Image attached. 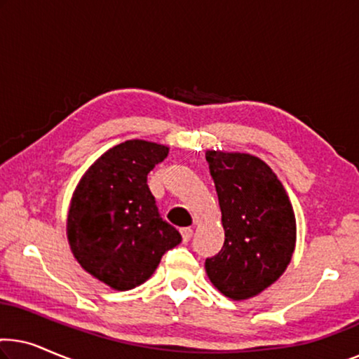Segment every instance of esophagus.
I'll use <instances>...</instances> for the list:
<instances>
[{"mask_svg":"<svg viewBox=\"0 0 359 359\" xmlns=\"http://www.w3.org/2000/svg\"><path fill=\"white\" fill-rule=\"evenodd\" d=\"M193 229H189V227H186V229H181V237H183V242L184 243H188L191 238H193Z\"/></svg>","mask_w":359,"mask_h":359,"instance_id":"obj_1","label":"esophagus"}]
</instances>
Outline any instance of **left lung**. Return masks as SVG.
<instances>
[{"instance_id":"1","label":"left lung","mask_w":359,"mask_h":359,"mask_svg":"<svg viewBox=\"0 0 359 359\" xmlns=\"http://www.w3.org/2000/svg\"><path fill=\"white\" fill-rule=\"evenodd\" d=\"M225 230L224 247L205 259L210 283L233 301L255 297L291 263L296 215L273 170L248 154L205 151Z\"/></svg>"}]
</instances>
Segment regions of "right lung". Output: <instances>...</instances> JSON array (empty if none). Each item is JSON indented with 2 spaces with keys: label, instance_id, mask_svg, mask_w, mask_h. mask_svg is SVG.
I'll use <instances>...</instances> for the list:
<instances>
[{
  "label": "right lung",
  "instance_id": "right-lung-1",
  "mask_svg": "<svg viewBox=\"0 0 359 359\" xmlns=\"http://www.w3.org/2000/svg\"><path fill=\"white\" fill-rule=\"evenodd\" d=\"M168 150L155 142H122L88 168L73 193L67 219L73 257L116 291L145 283L161 257L181 242L147 184V175Z\"/></svg>",
  "mask_w": 359,
  "mask_h": 359
}]
</instances>
